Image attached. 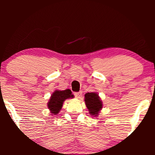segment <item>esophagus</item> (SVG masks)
Here are the masks:
<instances>
[{"label": "esophagus", "instance_id": "esophagus-1", "mask_svg": "<svg viewBox=\"0 0 155 155\" xmlns=\"http://www.w3.org/2000/svg\"><path fill=\"white\" fill-rule=\"evenodd\" d=\"M81 95H82V92L81 91L80 92H74V95H75V97L76 98H79L80 97H81Z\"/></svg>", "mask_w": 155, "mask_h": 155}]
</instances>
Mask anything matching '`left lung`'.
<instances>
[{
    "instance_id": "left-lung-1",
    "label": "left lung",
    "mask_w": 155,
    "mask_h": 155,
    "mask_svg": "<svg viewBox=\"0 0 155 155\" xmlns=\"http://www.w3.org/2000/svg\"><path fill=\"white\" fill-rule=\"evenodd\" d=\"M84 101L90 114L92 116L98 115L99 111L102 108L103 104L98 95L96 92H87L84 95Z\"/></svg>"
}]
</instances>
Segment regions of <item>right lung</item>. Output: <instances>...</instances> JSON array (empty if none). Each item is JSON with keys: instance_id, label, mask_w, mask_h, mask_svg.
Listing matches in <instances>:
<instances>
[{"instance_id": "obj_1", "label": "right lung", "mask_w": 155, "mask_h": 155, "mask_svg": "<svg viewBox=\"0 0 155 155\" xmlns=\"http://www.w3.org/2000/svg\"><path fill=\"white\" fill-rule=\"evenodd\" d=\"M74 97L71 90L67 89L65 90H55L51 95L49 101L48 102V108L53 114H58L63 106V102L65 99Z\"/></svg>"}]
</instances>
